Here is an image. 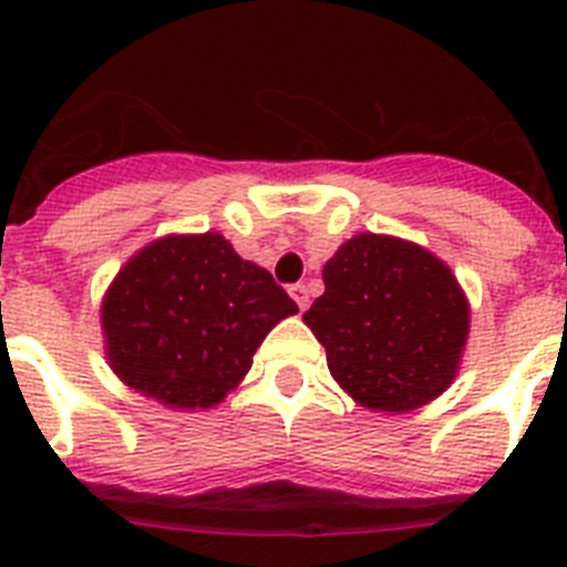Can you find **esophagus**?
Here are the masks:
<instances>
[{
    "label": "esophagus",
    "instance_id": "1",
    "mask_svg": "<svg viewBox=\"0 0 567 567\" xmlns=\"http://www.w3.org/2000/svg\"><path fill=\"white\" fill-rule=\"evenodd\" d=\"M289 295L295 298V303H298L300 312L309 307V287H307V284H295V287H289Z\"/></svg>",
    "mask_w": 567,
    "mask_h": 567
}]
</instances>
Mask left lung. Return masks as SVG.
Here are the masks:
<instances>
[{
	"label": "left lung",
	"instance_id": "obj_1",
	"mask_svg": "<svg viewBox=\"0 0 567 567\" xmlns=\"http://www.w3.org/2000/svg\"><path fill=\"white\" fill-rule=\"evenodd\" d=\"M323 284L303 320L358 403L412 412L445 392L468 338V303L443 260L365 233L334 252Z\"/></svg>",
	"mask_w": 567,
	"mask_h": 567
}]
</instances>
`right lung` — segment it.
Masks as SVG:
<instances>
[{
  "label": "right lung",
  "instance_id": "obj_1",
  "mask_svg": "<svg viewBox=\"0 0 567 567\" xmlns=\"http://www.w3.org/2000/svg\"><path fill=\"white\" fill-rule=\"evenodd\" d=\"M298 303L218 233L169 235L130 260L102 307L113 372L169 409H209Z\"/></svg>",
  "mask_w": 567,
  "mask_h": 567
}]
</instances>
